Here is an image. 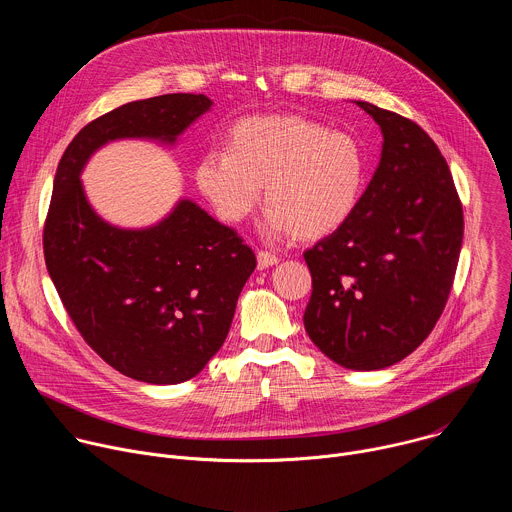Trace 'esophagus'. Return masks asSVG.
<instances>
[{
  "mask_svg": "<svg viewBox=\"0 0 512 512\" xmlns=\"http://www.w3.org/2000/svg\"><path fill=\"white\" fill-rule=\"evenodd\" d=\"M277 263H279V257H277V255H273V253H269V251H259V253H257V265H259V269H267V267L277 265Z\"/></svg>",
  "mask_w": 512,
  "mask_h": 512,
  "instance_id": "esophagus-1",
  "label": "esophagus"
}]
</instances>
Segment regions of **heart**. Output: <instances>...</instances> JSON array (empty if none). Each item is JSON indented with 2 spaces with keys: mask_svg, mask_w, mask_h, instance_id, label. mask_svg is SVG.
<instances>
[{
  "mask_svg": "<svg viewBox=\"0 0 512 512\" xmlns=\"http://www.w3.org/2000/svg\"><path fill=\"white\" fill-rule=\"evenodd\" d=\"M364 182L367 156L360 143L300 115L241 119L227 152H210L196 166L200 192L233 225L257 208L265 186L269 208L261 229L269 237L332 235L356 210Z\"/></svg>",
  "mask_w": 512,
  "mask_h": 512,
  "instance_id": "obj_1",
  "label": "heart"
}]
</instances>
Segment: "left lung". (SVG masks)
<instances>
[{"label": "left lung", "mask_w": 512, "mask_h": 512, "mask_svg": "<svg viewBox=\"0 0 512 512\" xmlns=\"http://www.w3.org/2000/svg\"><path fill=\"white\" fill-rule=\"evenodd\" d=\"M383 133L379 166L356 210L304 253L312 342L350 371L411 354L440 320L454 283L464 214L450 168L411 119L356 101Z\"/></svg>", "instance_id": "1"}]
</instances>
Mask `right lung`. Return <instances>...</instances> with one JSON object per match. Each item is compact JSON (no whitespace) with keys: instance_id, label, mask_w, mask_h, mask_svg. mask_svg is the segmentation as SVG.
Instances as JSON below:
<instances>
[{"instance_id":"add662e5","label":"right lung","mask_w":512,"mask_h":512,"mask_svg":"<svg viewBox=\"0 0 512 512\" xmlns=\"http://www.w3.org/2000/svg\"><path fill=\"white\" fill-rule=\"evenodd\" d=\"M210 107L206 95L190 93L121 105L85 125L56 168L44 225L50 279L85 342L135 381L196 377L223 346L257 259L190 198L152 227H115L91 206L81 174L117 139L174 145Z\"/></svg>"}]
</instances>
